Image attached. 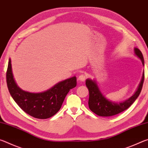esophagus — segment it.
Instances as JSON below:
<instances>
[{"mask_svg":"<svg viewBox=\"0 0 148 148\" xmlns=\"http://www.w3.org/2000/svg\"><path fill=\"white\" fill-rule=\"evenodd\" d=\"M86 76L84 74H80L79 76H78V79L81 82H84L85 79H86Z\"/></svg>","mask_w":148,"mask_h":148,"instance_id":"esophagus-1","label":"esophagus"}]
</instances>
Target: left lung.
<instances>
[{
    "mask_svg": "<svg viewBox=\"0 0 148 148\" xmlns=\"http://www.w3.org/2000/svg\"><path fill=\"white\" fill-rule=\"evenodd\" d=\"M135 54L139 57L144 65V60L142 52L138 48L134 49ZM144 81V74L142 76V79L136 92L128 100L123 102L116 103L106 99L100 91L97 84L95 81L90 79L86 80V84L89 92V108L92 112L99 116L110 117L118 114L121 112L128 109L132 103L136 101L142 91Z\"/></svg>",
    "mask_w": 148,
    "mask_h": 148,
    "instance_id": "left-lung-1",
    "label": "left lung"
}]
</instances>
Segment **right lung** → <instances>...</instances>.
<instances>
[{"instance_id": "right-lung-1", "label": "right lung", "mask_w": 148, "mask_h": 148, "mask_svg": "<svg viewBox=\"0 0 148 148\" xmlns=\"http://www.w3.org/2000/svg\"><path fill=\"white\" fill-rule=\"evenodd\" d=\"M6 83L10 93L17 105L27 114L37 119H47L54 116L61 108L70 90L76 86V76L59 82L46 91L34 93L23 91L17 86L9 59Z\"/></svg>"}]
</instances>
